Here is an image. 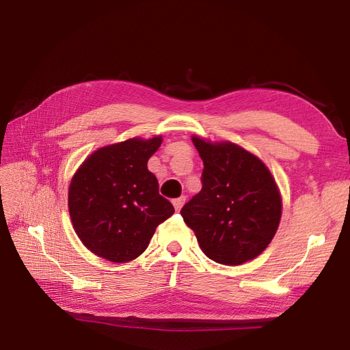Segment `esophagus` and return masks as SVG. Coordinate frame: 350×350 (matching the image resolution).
<instances>
[{
	"instance_id": "1",
	"label": "esophagus",
	"mask_w": 350,
	"mask_h": 350,
	"mask_svg": "<svg viewBox=\"0 0 350 350\" xmlns=\"http://www.w3.org/2000/svg\"><path fill=\"white\" fill-rule=\"evenodd\" d=\"M185 200H187V197H185V196H182V197H179V198H174V200H173V204H174V208H176L177 212H179V211L182 209Z\"/></svg>"
}]
</instances>
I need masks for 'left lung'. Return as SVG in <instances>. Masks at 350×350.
I'll return each mask as SVG.
<instances>
[{"label": "left lung", "instance_id": "1", "mask_svg": "<svg viewBox=\"0 0 350 350\" xmlns=\"http://www.w3.org/2000/svg\"><path fill=\"white\" fill-rule=\"evenodd\" d=\"M203 161L202 191L180 214L212 261L239 265L262 253L275 237L282 202L269 168L232 142L194 136Z\"/></svg>", "mask_w": 350, "mask_h": 350}]
</instances>
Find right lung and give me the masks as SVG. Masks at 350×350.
Wrapping results in <instances>:
<instances>
[{"label": "right lung", "instance_id": "right-lung-1", "mask_svg": "<svg viewBox=\"0 0 350 350\" xmlns=\"http://www.w3.org/2000/svg\"><path fill=\"white\" fill-rule=\"evenodd\" d=\"M161 142L156 136L103 147L74 174L70 215L75 234L95 255L112 262L132 261L147 249L157 226L174 214L147 168Z\"/></svg>", "mask_w": 350, "mask_h": 350}]
</instances>
